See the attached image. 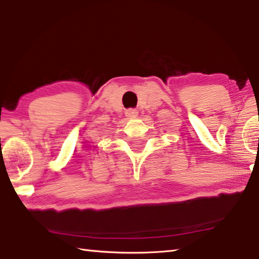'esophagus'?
I'll return each instance as SVG.
<instances>
[{"mask_svg": "<svg viewBox=\"0 0 259 259\" xmlns=\"http://www.w3.org/2000/svg\"><path fill=\"white\" fill-rule=\"evenodd\" d=\"M137 114H138V111L135 109H128L125 111V115L128 116V118H133V116H136Z\"/></svg>", "mask_w": 259, "mask_h": 259, "instance_id": "esophagus-1", "label": "esophagus"}]
</instances>
